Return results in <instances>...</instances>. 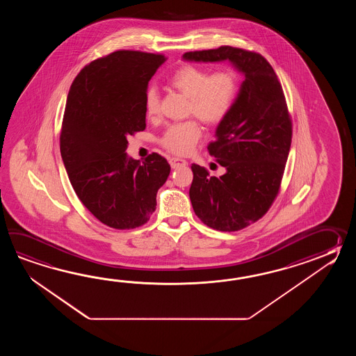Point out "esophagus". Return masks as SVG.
Here are the masks:
<instances>
[{
    "label": "esophagus",
    "mask_w": 356,
    "mask_h": 356,
    "mask_svg": "<svg viewBox=\"0 0 356 356\" xmlns=\"http://www.w3.org/2000/svg\"><path fill=\"white\" fill-rule=\"evenodd\" d=\"M169 164H170V167L173 168V169H177V168L186 167L187 161L179 159V158H172V159H169Z\"/></svg>",
    "instance_id": "34e87169"
}]
</instances>
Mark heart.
<instances>
[{"label":"heart","instance_id":"heart-1","mask_svg":"<svg viewBox=\"0 0 356 356\" xmlns=\"http://www.w3.org/2000/svg\"><path fill=\"white\" fill-rule=\"evenodd\" d=\"M170 85L188 98V112L206 124H219L227 118L239 90L238 76L232 70H221L210 75L196 66L178 68L169 79ZM160 94L155 86L145 91V109L149 115L159 112ZM201 127L196 121L170 124L160 144L177 155H187L201 137Z\"/></svg>","mask_w":356,"mask_h":356}]
</instances>
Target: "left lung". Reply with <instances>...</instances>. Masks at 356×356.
<instances>
[{
  "mask_svg": "<svg viewBox=\"0 0 356 356\" xmlns=\"http://www.w3.org/2000/svg\"><path fill=\"white\" fill-rule=\"evenodd\" d=\"M191 62L229 60L244 81L207 150L225 175L213 177L192 164L189 198L207 227L236 232L261 219L279 193L291 145V120L277 76L265 57L241 48L183 54Z\"/></svg>",
  "mask_w": 356,
  "mask_h": 356,
  "instance_id": "1",
  "label": "left lung"
}]
</instances>
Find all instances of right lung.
Instances as JSON below:
<instances>
[{"label": "right lung", "instance_id": "obj_1", "mask_svg": "<svg viewBox=\"0 0 356 356\" xmlns=\"http://www.w3.org/2000/svg\"><path fill=\"white\" fill-rule=\"evenodd\" d=\"M165 60L117 51L86 65L68 91L60 156L76 195L106 227L123 230L147 222L170 173L156 152L143 163L126 152L127 137L146 127L145 91Z\"/></svg>", "mask_w": 356, "mask_h": 356}]
</instances>
